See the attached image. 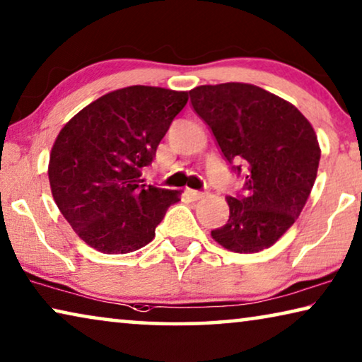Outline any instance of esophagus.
Returning a JSON list of instances; mask_svg holds the SVG:
<instances>
[{"instance_id": "obj_1", "label": "esophagus", "mask_w": 362, "mask_h": 362, "mask_svg": "<svg viewBox=\"0 0 362 362\" xmlns=\"http://www.w3.org/2000/svg\"><path fill=\"white\" fill-rule=\"evenodd\" d=\"M186 194L189 197H191L192 200H200L204 197V194L202 192H199V191H194V189H186Z\"/></svg>"}]
</instances>
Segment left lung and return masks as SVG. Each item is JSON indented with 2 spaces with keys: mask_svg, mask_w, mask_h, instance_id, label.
<instances>
[{
  "mask_svg": "<svg viewBox=\"0 0 362 362\" xmlns=\"http://www.w3.org/2000/svg\"><path fill=\"white\" fill-rule=\"evenodd\" d=\"M189 95L226 162L235 163L231 170L244 177L243 194L226 197L230 218L212 238L239 254L269 249L313 191L320 160L314 127L294 105L252 84L200 86Z\"/></svg>",
  "mask_w": 362,
  "mask_h": 362,
  "instance_id": "1",
  "label": "left lung"
}]
</instances>
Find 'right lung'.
<instances>
[{
    "label": "right lung",
    "instance_id": "1",
    "mask_svg": "<svg viewBox=\"0 0 362 362\" xmlns=\"http://www.w3.org/2000/svg\"><path fill=\"white\" fill-rule=\"evenodd\" d=\"M187 92L162 87L118 88L82 108L59 131L48 163L54 202L82 241L103 254L134 252L182 191L144 185Z\"/></svg>",
    "mask_w": 362,
    "mask_h": 362
}]
</instances>
